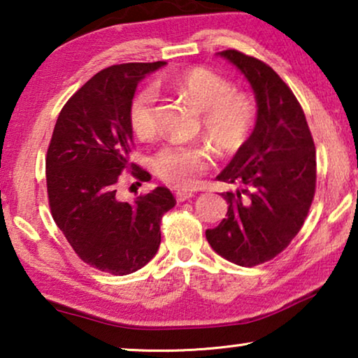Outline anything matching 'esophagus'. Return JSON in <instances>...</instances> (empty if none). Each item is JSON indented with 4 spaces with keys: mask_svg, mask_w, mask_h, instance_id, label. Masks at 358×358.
<instances>
[{
    "mask_svg": "<svg viewBox=\"0 0 358 358\" xmlns=\"http://www.w3.org/2000/svg\"><path fill=\"white\" fill-rule=\"evenodd\" d=\"M192 197H194V194L190 192V190H178V192H176V200H178V202H185V200H189Z\"/></svg>",
    "mask_w": 358,
    "mask_h": 358,
    "instance_id": "esophagus-1",
    "label": "esophagus"
}]
</instances>
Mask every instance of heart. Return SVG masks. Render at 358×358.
Wrapping results in <instances>:
<instances>
[{"label": "heart", "instance_id": "1", "mask_svg": "<svg viewBox=\"0 0 358 358\" xmlns=\"http://www.w3.org/2000/svg\"><path fill=\"white\" fill-rule=\"evenodd\" d=\"M155 87L184 97L202 112L203 134L222 153H236L243 148L256 125V99L248 92L234 91L231 81L208 68H185L156 80ZM129 124L140 138L156 134V94L151 87H143L131 97ZM210 164V153L199 145H169L153 159L156 174L178 189L194 187Z\"/></svg>", "mask_w": 358, "mask_h": 358}]
</instances>
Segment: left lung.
<instances>
[{"label":"left lung","mask_w":358,"mask_h":358,"mask_svg":"<svg viewBox=\"0 0 358 358\" xmlns=\"http://www.w3.org/2000/svg\"><path fill=\"white\" fill-rule=\"evenodd\" d=\"M218 55L249 81L257 120L217 176L241 187L224 194L227 218L205 236L227 261L252 267L280 254L305 223L316 189V150L300 102L271 66L238 50Z\"/></svg>","instance_id":"8db88e82"}]
</instances>
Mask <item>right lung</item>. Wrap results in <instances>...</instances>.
<instances>
[{
  "label": "right lung",
  "instance_id": "add662e5",
  "mask_svg": "<svg viewBox=\"0 0 358 358\" xmlns=\"http://www.w3.org/2000/svg\"><path fill=\"white\" fill-rule=\"evenodd\" d=\"M164 65L124 63L97 73L63 106L48 145L52 217L81 261L112 275L138 271L155 257L161 218L176 205L166 187L140 195L134 203L115 195L124 169L148 179L146 171L130 163L129 104L136 85Z\"/></svg>",
  "mask_w": 358,
  "mask_h": 358
}]
</instances>
